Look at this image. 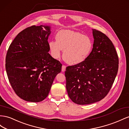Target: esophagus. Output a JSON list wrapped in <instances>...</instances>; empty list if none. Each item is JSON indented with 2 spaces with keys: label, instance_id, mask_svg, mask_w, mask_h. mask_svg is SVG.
<instances>
[{
  "label": "esophagus",
  "instance_id": "34e87169",
  "mask_svg": "<svg viewBox=\"0 0 129 129\" xmlns=\"http://www.w3.org/2000/svg\"><path fill=\"white\" fill-rule=\"evenodd\" d=\"M66 66L65 65H62V71L64 72L66 71Z\"/></svg>",
  "mask_w": 129,
  "mask_h": 129
}]
</instances>
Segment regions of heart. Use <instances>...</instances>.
I'll list each match as a JSON object with an SVG mask.
<instances>
[{"mask_svg": "<svg viewBox=\"0 0 129 129\" xmlns=\"http://www.w3.org/2000/svg\"><path fill=\"white\" fill-rule=\"evenodd\" d=\"M56 41H51L49 48L54 58H60L63 50V58L69 64L75 65L84 61L93 48L90 38L71 30H62L56 35Z\"/></svg>", "mask_w": 129, "mask_h": 129, "instance_id": "1", "label": "heart"}]
</instances>
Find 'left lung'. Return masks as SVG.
I'll use <instances>...</instances> for the list:
<instances>
[{"label":"left lung","mask_w":129,"mask_h":129,"mask_svg":"<svg viewBox=\"0 0 129 129\" xmlns=\"http://www.w3.org/2000/svg\"><path fill=\"white\" fill-rule=\"evenodd\" d=\"M93 48L86 60L66 67V88L70 99L79 105L90 104L107 95L115 80L119 59L105 34L93 29Z\"/></svg>","instance_id":"1"}]
</instances>
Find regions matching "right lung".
I'll return each mask as SVG.
<instances>
[{"label": "right lung", "mask_w": 129, "mask_h": 129, "mask_svg": "<svg viewBox=\"0 0 129 129\" xmlns=\"http://www.w3.org/2000/svg\"><path fill=\"white\" fill-rule=\"evenodd\" d=\"M50 27L33 25L20 32L10 45L5 68L16 94L27 102L43 100L48 95L62 64L49 54Z\"/></svg>", "instance_id": "right-lung-1"}]
</instances>
